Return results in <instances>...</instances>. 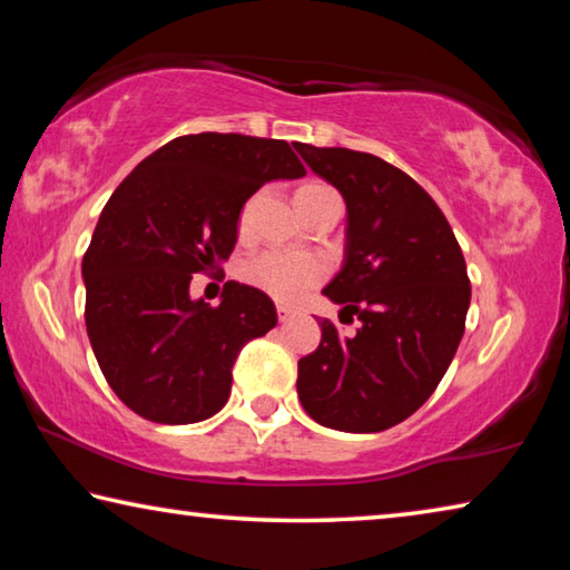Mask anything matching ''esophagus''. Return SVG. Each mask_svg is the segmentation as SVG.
Listing matches in <instances>:
<instances>
[{
    "instance_id": "obj_1",
    "label": "esophagus",
    "mask_w": 570,
    "mask_h": 570,
    "mask_svg": "<svg viewBox=\"0 0 570 570\" xmlns=\"http://www.w3.org/2000/svg\"><path fill=\"white\" fill-rule=\"evenodd\" d=\"M276 314H278V322H286L288 316L294 314V308L286 306V304H276Z\"/></svg>"
}]
</instances>
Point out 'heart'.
<instances>
[{
  "mask_svg": "<svg viewBox=\"0 0 570 570\" xmlns=\"http://www.w3.org/2000/svg\"><path fill=\"white\" fill-rule=\"evenodd\" d=\"M322 198H340L334 188L326 183H306L296 190V206L314 204ZM254 210H256V196L244 200V206L238 210L236 228L238 236H248L250 224H254ZM330 268L320 256L312 254H284V250H262V254L250 256L240 268V276L246 278L250 286L262 288L264 294L278 298V302H296L306 292H312L314 286H320Z\"/></svg>",
  "mask_w": 570,
  "mask_h": 570,
  "instance_id": "1",
  "label": "heart"
}]
</instances>
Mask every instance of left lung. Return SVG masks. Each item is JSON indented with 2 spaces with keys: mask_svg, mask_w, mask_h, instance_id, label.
<instances>
[{
  "mask_svg": "<svg viewBox=\"0 0 570 570\" xmlns=\"http://www.w3.org/2000/svg\"><path fill=\"white\" fill-rule=\"evenodd\" d=\"M294 148L344 196V266L324 294L362 322L354 336L320 322V346L298 360V400L324 428L390 430L428 402L458 352L465 258L445 214L404 170L350 148Z\"/></svg>",
  "mask_w": 570,
  "mask_h": 570,
  "instance_id": "8db88e82",
  "label": "left lung"
}]
</instances>
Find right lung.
Segmentation results:
<instances>
[{
	"instance_id": "1",
	"label": "right lung",
	"mask_w": 570,
	"mask_h": 570,
	"mask_svg": "<svg viewBox=\"0 0 570 570\" xmlns=\"http://www.w3.org/2000/svg\"><path fill=\"white\" fill-rule=\"evenodd\" d=\"M304 173L286 140L198 132L166 142L115 188L82 256L85 326L125 407L160 424L224 407L238 352L274 330L276 306L236 282L218 306L193 302L190 278L230 256L244 200Z\"/></svg>"
}]
</instances>
